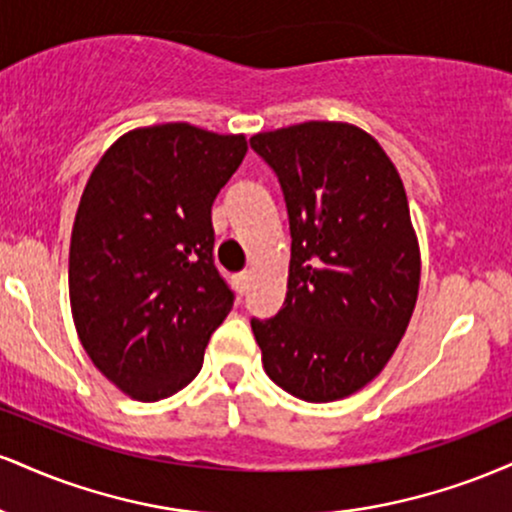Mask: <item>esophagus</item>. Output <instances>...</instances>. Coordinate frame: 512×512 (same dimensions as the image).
I'll use <instances>...</instances> for the list:
<instances>
[{
  "instance_id": "esophagus-1",
  "label": "esophagus",
  "mask_w": 512,
  "mask_h": 512,
  "mask_svg": "<svg viewBox=\"0 0 512 512\" xmlns=\"http://www.w3.org/2000/svg\"><path fill=\"white\" fill-rule=\"evenodd\" d=\"M233 284H236V289H238L240 293H248L250 284H252V274H250V272H240V274H236V276H233Z\"/></svg>"
}]
</instances>
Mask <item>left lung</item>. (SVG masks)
<instances>
[{"label":"left lung","instance_id":"obj_1","mask_svg":"<svg viewBox=\"0 0 512 512\" xmlns=\"http://www.w3.org/2000/svg\"><path fill=\"white\" fill-rule=\"evenodd\" d=\"M291 226L284 308L252 320L262 366L289 395L334 402L363 390L407 332L421 252L407 192L385 149L349 122L260 132Z\"/></svg>","mask_w":512,"mask_h":512}]
</instances>
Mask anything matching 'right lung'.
I'll use <instances>...</instances> for the list:
<instances>
[{"mask_svg":"<svg viewBox=\"0 0 512 512\" xmlns=\"http://www.w3.org/2000/svg\"><path fill=\"white\" fill-rule=\"evenodd\" d=\"M245 154L243 134L137 127L86 182L69 245L74 327L93 366L132 399L158 402L192 383L231 313L211 204Z\"/></svg>","mask_w":512,"mask_h":512,"instance_id":"right-lung-1","label":"right lung"}]
</instances>
